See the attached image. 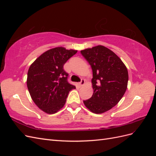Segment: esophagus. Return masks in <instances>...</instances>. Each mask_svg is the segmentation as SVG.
Segmentation results:
<instances>
[{"label":"esophagus","instance_id":"esophagus-1","mask_svg":"<svg viewBox=\"0 0 156 156\" xmlns=\"http://www.w3.org/2000/svg\"><path fill=\"white\" fill-rule=\"evenodd\" d=\"M84 83H85V81H84V79H81V82H80L79 83V86L80 87H82V86H83L84 84Z\"/></svg>","mask_w":156,"mask_h":156}]
</instances>
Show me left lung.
I'll use <instances>...</instances> for the list:
<instances>
[{
	"label": "left lung",
	"mask_w": 156,
	"mask_h": 156,
	"mask_svg": "<svg viewBox=\"0 0 156 156\" xmlns=\"http://www.w3.org/2000/svg\"><path fill=\"white\" fill-rule=\"evenodd\" d=\"M92 69L94 93L83 101L91 112L101 114L115 107L124 95L128 82V72L121 59L103 45L81 51Z\"/></svg>",
	"instance_id": "8db88e82"
}]
</instances>
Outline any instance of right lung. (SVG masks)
<instances>
[{"label":"right lung","instance_id":"add662e5","mask_svg":"<svg viewBox=\"0 0 156 156\" xmlns=\"http://www.w3.org/2000/svg\"><path fill=\"white\" fill-rule=\"evenodd\" d=\"M77 52L62 47L51 49L41 55L28 71L27 84L30 95L35 104L48 114L61 109L69 92L75 88L68 82L64 65Z\"/></svg>","mask_w":156,"mask_h":156}]
</instances>
